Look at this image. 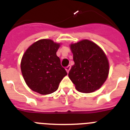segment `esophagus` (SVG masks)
<instances>
[{
    "label": "esophagus",
    "mask_w": 130,
    "mask_h": 130,
    "mask_svg": "<svg viewBox=\"0 0 130 130\" xmlns=\"http://www.w3.org/2000/svg\"><path fill=\"white\" fill-rule=\"evenodd\" d=\"M70 69H71V66L70 65H68L67 67H66V68H65V70L67 71V73H69V70H70Z\"/></svg>",
    "instance_id": "esophagus-1"
}]
</instances>
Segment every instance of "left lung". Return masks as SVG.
Listing matches in <instances>:
<instances>
[{
    "label": "left lung",
    "mask_w": 130,
    "mask_h": 130,
    "mask_svg": "<svg viewBox=\"0 0 130 130\" xmlns=\"http://www.w3.org/2000/svg\"><path fill=\"white\" fill-rule=\"evenodd\" d=\"M70 48L75 64L68 75L76 90L90 93L100 88L109 71V61L103 50L88 40L71 44Z\"/></svg>",
    "instance_id": "1"
}]
</instances>
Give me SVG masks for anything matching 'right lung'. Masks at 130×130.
<instances>
[{"label":"right lung","instance_id":"right-lung-1","mask_svg":"<svg viewBox=\"0 0 130 130\" xmlns=\"http://www.w3.org/2000/svg\"><path fill=\"white\" fill-rule=\"evenodd\" d=\"M60 44L50 39L36 42L26 50L21 62L23 79L29 88L40 94L57 90L67 71L61 65L57 51Z\"/></svg>","mask_w":130,"mask_h":130}]
</instances>
